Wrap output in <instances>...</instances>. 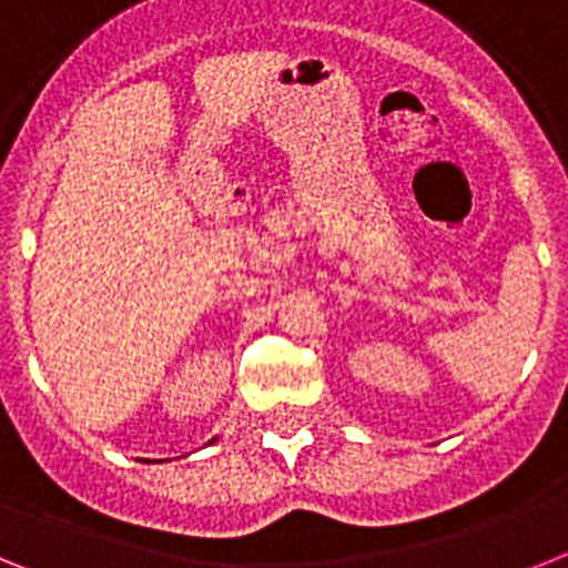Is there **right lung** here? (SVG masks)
Returning a JSON list of instances; mask_svg holds the SVG:
<instances>
[{"label":"right lung","mask_w":568,"mask_h":568,"mask_svg":"<svg viewBox=\"0 0 568 568\" xmlns=\"http://www.w3.org/2000/svg\"><path fill=\"white\" fill-rule=\"evenodd\" d=\"M219 438V436H216ZM216 438H213V442H216ZM207 445H211V442H207Z\"/></svg>","instance_id":"1"}]
</instances>
